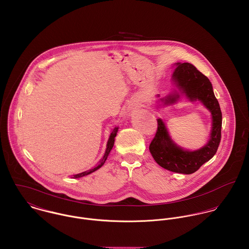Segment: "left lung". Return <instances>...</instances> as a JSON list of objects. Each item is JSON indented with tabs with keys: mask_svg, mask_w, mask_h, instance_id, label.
I'll return each mask as SVG.
<instances>
[{
	"mask_svg": "<svg viewBox=\"0 0 249 249\" xmlns=\"http://www.w3.org/2000/svg\"><path fill=\"white\" fill-rule=\"evenodd\" d=\"M172 74L174 89L164 97L156 96L157 110L173 106L183 96L190 102H200L211 113V131L208 141L196 150H187L178 145L169 134L165 122L158 118V131L149 150L156 162L171 172L190 175L216 154L221 132V111L209 79L198 71L192 64L175 63Z\"/></svg>",
	"mask_w": 249,
	"mask_h": 249,
	"instance_id": "8db88e82",
	"label": "left lung"
}]
</instances>
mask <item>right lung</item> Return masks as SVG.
<instances>
[{
    "label": "right lung",
    "instance_id": "obj_1",
    "mask_svg": "<svg viewBox=\"0 0 249 249\" xmlns=\"http://www.w3.org/2000/svg\"><path fill=\"white\" fill-rule=\"evenodd\" d=\"M117 132H118V127H114V128L111 130L110 137H109V139H108V141H107L106 151H105V153H104L103 158L98 161V163L94 166V167H92V168H90V169H89V170H87V171H85V172H82V173H79V174H76V175L71 176L72 178H82L84 176H88V175H89V174L95 172L96 170H98L99 168H101L102 166L104 165V163H105V161L107 160V159H108V157H109V155H110V153H111V149H112V147H113L114 138L116 137Z\"/></svg>",
    "mask_w": 249,
    "mask_h": 249
}]
</instances>
